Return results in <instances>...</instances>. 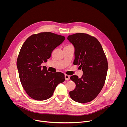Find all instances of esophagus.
Listing matches in <instances>:
<instances>
[{
    "instance_id": "obj_1",
    "label": "esophagus",
    "mask_w": 127,
    "mask_h": 127,
    "mask_svg": "<svg viewBox=\"0 0 127 127\" xmlns=\"http://www.w3.org/2000/svg\"><path fill=\"white\" fill-rule=\"evenodd\" d=\"M65 79L66 80H68L70 79V76L68 75H65Z\"/></svg>"
}]
</instances>
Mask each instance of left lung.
Returning <instances> with one entry per match:
<instances>
[{"instance_id":"8db88e82","label":"left lung","mask_w":127,"mask_h":127,"mask_svg":"<svg viewBox=\"0 0 127 127\" xmlns=\"http://www.w3.org/2000/svg\"><path fill=\"white\" fill-rule=\"evenodd\" d=\"M67 39L75 48L73 64L79 65L83 72L80 78L70 77L76 87L69 92L70 96L77 102H90L98 95L104 84L108 69L106 56L98 40L87 33H76L68 35Z\"/></svg>"}]
</instances>
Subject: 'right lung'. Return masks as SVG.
I'll return each instance as SVG.
<instances>
[{"mask_svg":"<svg viewBox=\"0 0 127 127\" xmlns=\"http://www.w3.org/2000/svg\"><path fill=\"white\" fill-rule=\"evenodd\" d=\"M65 39L61 35L43 32L32 34L23 44L16 65L22 85L31 98L46 100L53 95L56 86L64 81L63 73L48 72L41 64L47 61L52 51Z\"/></svg>","mask_w":127,"mask_h":127,"instance_id":"obj_1","label":"right lung"}]
</instances>
